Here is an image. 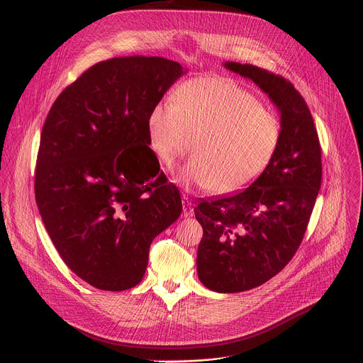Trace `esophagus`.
<instances>
[{
	"mask_svg": "<svg viewBox=\"0 0 363 363\" xmlns=\"http://www.w3.org/2000/svg\"><path fill=\"white\" fill-rule=\"evenodd\" d=\"M194 216V205L189 201L188 195H184V217H192Z\"/></svg>",
	"mask_w": 363,
	"mask_h": 363,
	"instance_id": "1",
	"label": "esophagus"
}]
</instances>
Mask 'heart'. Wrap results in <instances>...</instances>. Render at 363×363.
Instances as JSON below:
<instances>
[{
    "mask_svg": "<svg viewBox=\"0 0 363 363\" xmlns=\"http://www.w3.org/2000/svg\"><path fill=\"white\" fill-rule=\"evenodd\" d=\"M147 145L155 158L172 171L191 150L181 169L184 185L230 194L250 185L272 162L280 143L279 118L224 77L181 84L171 103L153 106L146 121Z\"/></svg>",
    "mask_w": 363,
    "mask_h": 363,
    "instance_id": "b5f03b06",
    "label": "heart"
}]
</instances>
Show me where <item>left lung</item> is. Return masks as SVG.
<instances>
[{
    "mask_svg": "<svg viewBox=\"0 0 363 363\" xmlns=\"http://www.w3.org/2000/svg\"><path fill=\"white\" fill-rule=\"evenodd\" d=\"M224 66L266 91L281 118L280 143L263 174L235 195L201 199L194 208L203 230L196 254L201 283L238 293L269 281L296 254L322 184V147L291 82L252 65Z\"/></svg>",
    "mask_w": 363,
    "mask_h": 363,
    "instance_id": "1",
    "label": "left lung"
}]
</instances>
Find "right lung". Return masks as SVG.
<instances>
[{"instance_id":"add662e5","label":"right lung","mask_w":363,"mask_h":363,"mask_svg":"<svg viewBox=\"0 0 363 363\" xmlns=\"http://www.w3.org/2000/svg\"><path fill=\"white\" fill-rule=\"evenodd\" d=\"M182 66L116 57L87 69L51 106L40 136L34 192L66 266L99 290L140 283L153 238L182 211L147 145L146 121Z\"/></svg>"}]
</instances>
